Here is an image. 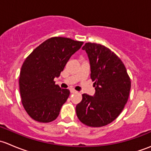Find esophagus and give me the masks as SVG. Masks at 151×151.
Wrapping results in <instances>:
<instances>
[{"label":"esophagus","instance_id":"34e87169","mask_svg":"<svg viewBox=\"0 0 151 151\" xmlns=\"http://www.w3.org/2000/svg\"><path fill=\"white\" fill-rule=\"evenodd\" d=\"M70 92H71V93H77V91H75L74 89H73V88H71V89H70Z\"/></svg>","mask_w":151,"mask_h":151}]
</instances>
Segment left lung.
Masks as SVG:
<instances>
[{
	"instance_id": "8db88e82",
	"label": "left lung",
	"mask_w": 151,
	"mask_h": 151,
	"mask_svg": "<svg viewBox=\"0 0 151 151\" xmlns=\"http://www.w3.org/2000/svg\"><path fill=\"white\" fill-rule=\"evenodd\" d=\"M82 49L89 58L96 93L93 96L83 94L76 112L86 126L101 127L112 122L122 112L129 96L131 80L122 60L109 48L88 42Z\"/></svg>"
}]
</instances>
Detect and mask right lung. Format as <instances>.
Instances as JSON below:
<instances>
[{
    "label": "right lung",
    "mask_w": 151,
    "mask_h": 151,
    "mask_svg": "<svg viewBox=\"0 0 151 151\" xmlns=\"http://www.w3.org/2000/svg\"><path fill=\"white\" fill-rule=\"evenodd\" d=\"M83 45V42L56 36L41 44L26 58L19 85L22 104L32 119L49 123L58 118L70 91L55 85L54 79Z\"/></svg>",
    "instance_id": "1"
}]
</instances>
